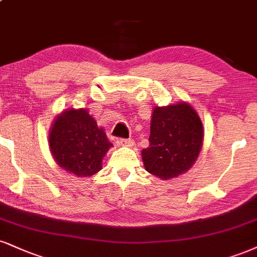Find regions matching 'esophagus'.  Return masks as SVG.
<instances>
[{
	"label": "esophagus",
	"mask_w": 257,
	"mask_h": 257,
	"mask_svg": "<svg viewBox=\"0 0 257 257\" xmlns=\"http://www.w3.org/2000/svg\"><path fill=\"white\" fill-rule=\"evenodd\" d=\"M119 145L122 146H126V147H133L134 146V141L132 139H119Z\"/></svg>",
	"instance_id": "1"
}]
</instances>
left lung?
<instances>
[{
	"instance_id": "1",
	"label": "left lung",
	"mask_w": 257,
	"mask_h": 257,
	"mask_svg": "<svg viewBox=\"0 0 257 257\" xmlns=\"http://www.w3.org/2000/svg\"><path fill=\"white\" fill-rule=\"evenodd\" d=\"M202 140V123L189 104L154 107L150 146L142 150L145 168L159 178L177 177L195 163Z\"/></svg>"
}]
</instances>
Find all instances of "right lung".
<instances>
[{"label":"right lung","instance_id":"right-lung-1","mask_svg":"<svg viewBox=\"0 0 257 257\" xmlns=\"http://www.w3.org/2000/svg\"><path fill=\"white\" fill-rule=\"evenodd\" d=\"M49 144L58 165L79 177L97 174L112 146L85 109L62 112L52 124Z\"/></svg>","mask_w":257,"mask_h":257}]
</instances>
